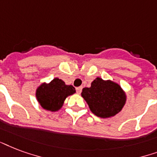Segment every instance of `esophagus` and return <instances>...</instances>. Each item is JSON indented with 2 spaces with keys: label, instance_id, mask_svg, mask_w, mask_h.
Wrapping results in <instances>:
<instances>
[{
  "label": "esophagus",
  "instance_id": "esophagus-1",
  "mask_svg": "<svg viewBox=\"0 0 157 157\" xmlns=\"http://www.w3.org/2000/svg\"><path fill=\"white\" fill-rule=\"evenodd\" d=\"M82 87H76V92H77V93L80 94V93H81V92H82Z\"/></svg>",
  "mask_w": 157,
  "mask_h": 157
}]
</instances>
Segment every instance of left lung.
Returning <instances> with one entry per match:
<instances>
[{"label": "left lung", "mask_w": 157, "mask_h": 157, "mask_svg": "<svg viewBox=\"0 0 157 157\" xmlns=\"http://www.w3.org/2000/svg\"><path fill=\"white\" fill-rule=\"evenodd\" d=\"M82 97L90 110L101 118L114 116L122 110L126 98L119 84L97 78L90 87L82 89Z\"/></svg>", "instance_id": "8db88e82"}]
</instances>
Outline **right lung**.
<instances>
[{"label": "right lung", "instance_id": "add662e5", "mask_svg": "<svg viewBox=\"0 0 157 157\" xmlns=\"http://www.w3.org/2000/svg\"><path fill=\"white\" fill-rule=\"evenodd\" d=\"M75 92L72 85H65L63 80L56 78L48 84L41 85L37 89L36 97L42 108L56 111L61 108L65 98Z\"/></svg>", "mask_w": 157, "mask_h": 157}]
</instances>
